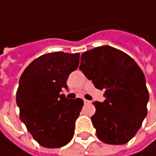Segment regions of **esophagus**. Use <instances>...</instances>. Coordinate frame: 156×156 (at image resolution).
Returning <instances> with one entry per match:
<instances>
[{
    "label": "esophagus",
    "instance_id": "1",
    "mask_svg": "<svg viewBox=\"0 0 156 156\" xmlns=\"http://www.w3.org/2000/svg\"><path fill=\"white\" fill-rule=\"evenodd\" d=\"M84 103H85V104H91V101H90V100H87V99L84 98Z\"/></svg>",
    "mask_w": 156,
    "mask_h": 156
}]
</instances>
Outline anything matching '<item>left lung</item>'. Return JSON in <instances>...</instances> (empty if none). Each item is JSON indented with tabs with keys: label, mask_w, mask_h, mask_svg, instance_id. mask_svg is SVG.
I'll return each mask as SVG.
<instances>
[{
	"label": "left lung",
	"mask_w": 156,
	"mask_h": 156,
	"mask_svg": "<svg viewBox=\"0 0 156 156\" xmlns=\"http://www.w3.org/2000/svg\"><path fill=\"white\" fill-rule=\"evenodd\" d=\"M79 69L97 89L105 90V101L92 103L98 138L106 144L127 143L147 113L149 94L139 65L125 52L105 45L83 53Z\"/></svg>",
	"instance_id": "obj_1"
}]
</instances>
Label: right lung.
<instances>
[{"instance_id": "obj_1", "label": "right lung", "mask_w": 156, "mask_h": 156, "mask_svg": "<svg viewBox=\"0 0 156 156\" xmlns=\"http://www.w3.org/2000/svg\"><path fill=\"white\" fill-rule=\"evenodd\" d=\"M78 65L79 53H47L31 62L20 78L16 91L20 119L44 147H64L73 137L84 101L68 99L60 92L67 89V78Z\"/></svg>"}]
</instances>
